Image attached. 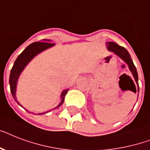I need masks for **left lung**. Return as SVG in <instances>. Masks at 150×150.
<instances>
[{
    "mask_svg": "<svg viewBox=\"0 0 150 150\" xmlns=\"http://www.w3.org/2000/svg\"><path fill=\"white\" fill-rule=\"evenodd\" d=\"M106 46H107V50L114 53V54H116L117 56H118L120 58L122 59L125 62L128 68H129V70L132 74V76L135 79V81L138 87H139V78H138L137 70H136V68L133 63L132 60L131 58L130 54L128 52V50H126L125 47L117 45L116 43H114V42H107ZM138 92H139V88H138Z\"/></svg>",
    "mask_w": 150,
    "mask_h": 150,
    "instance_id": "1",
    "label": "left lung"
}]
</instances>
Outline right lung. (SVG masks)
<instances>
[{
  "label": "right lung",
  "instance_id": "1",
  "mask_svg": "<svg viewBox=\"0 0 150 150\" xmlns=\"http://www.w3.org/2000/svg\"><path fill=\"white\" fill-rule=\"evenodd\" d=\"M50 40H43L40 42H35V43H31L30 45H29L21 53V54L18 55V57H17V59L15 60V63H14V65H13L11 70L10 73V77H9V85H10V89H11V95H12L14 100L16 101L18 104L20 105L21 107H23L22 105L20 104V103L18 101L17 98H16V88H17V83L18 81V79H19V76L21 75V73L23 71V70L25 69V68L26 67L27 64L30 62V61L33 60V59L38 55L39 54H40L41 52H43V50H47V49H49V48L54 47L55 44L54 43H50ZM68 91V89H64L62 91L61 94V103H59L57 106L54 109H56L57 107H59L60 106L62 105V103H64V96H65L67 92ZM24 108V107H23ZM25 109V108H24ZM26 110V109H25ZM50 110H48V111L43 112V113H40V114H38L39 115H41V114H44L48 113Z\"/></svg>",
  "mask_w": 150,
  "mask_h": 150
}]
</instances>
